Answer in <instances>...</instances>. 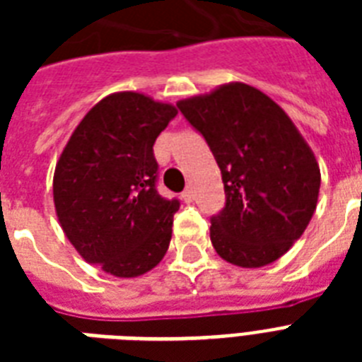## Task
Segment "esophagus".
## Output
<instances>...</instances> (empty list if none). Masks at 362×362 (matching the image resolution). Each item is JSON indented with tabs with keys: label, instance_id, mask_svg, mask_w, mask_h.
Instances as JSON below:
<instances>
[{
	"label": "esophagus",
	"instance_id": "1",
	"mask_svg": "<svg viewBox=\"0 0 362 362\" xmlns=\"http://www.w3.org/2000/svg\"><path fill=\"white\" fill-rule=\"evenodd\" d=\"M182 199H184V203H193V199H195V193H193L192 187L184 189V193H182Z\"/></svg>",
	"mask_w": 362,
	"mask_h": 362
}]
</instances>
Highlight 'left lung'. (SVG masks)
<instances>
[{"mask_svg":"<svg viewBox=\"0 0 362 362\" xmlns=\"http://www.w3.org/2000/svg\"><path fill=\"white\" fill-rule=\"evenodd\" d=\"M176 107L203 133L221 170L227 203L210 227L216 253L242 269L274 263L317 206L321 173L310 144L280 105L244 82Z\"/></svg>","mask_w":362,"mask_h":362,"instance_id":"1","label":"left lung"}]
</instances>
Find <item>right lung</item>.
Wrapping results in <instances>:
<instances>
[{
	"mask_svg": "<svg viewBox=\"0 0 362 362\" xmlns=\"http://www.w3.org/2000/svg\"><path fill=\"white\" fill-rule=\"evenodd\" d=\"M178 115L141 92L95 103L71 133L54 170L56 216L84 261L116 278L152 270L169 250L180 203L156 192L153 142Z\"/></svg>",
	"mask_w": 362,
	"mask_h": 362,
	"instance_id": "obj_1",
	"label": "right lung"
}]
</instances>
